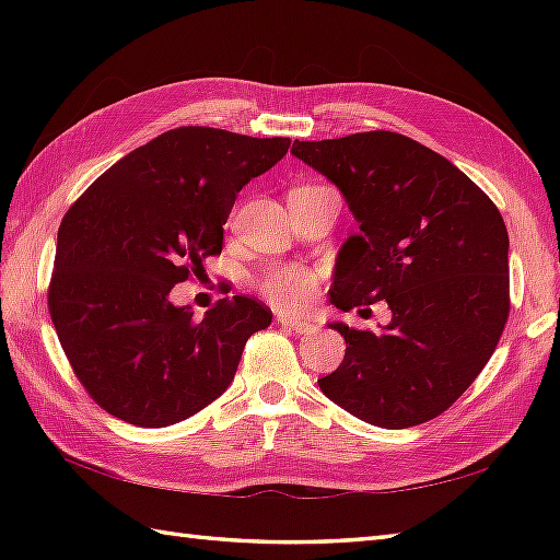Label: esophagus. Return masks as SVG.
Listing matches in <instances>:
<instances>
[{
	"label": "esophagus",
	"mask_w": 560,
	"mask_h": 560,
	"mask_svg": "<svg viewBox=\"0 0 560 560\" xmlns=\"http://www.w3.org/2000/svg\"><path fill=\"white\" fill-rule=\"evenodd\" d=\"M277 319H279L281 327L299 331V335H311V331H315V327L311 323H303V319H299V317H291V315L281 313V315H277Z\"/></svg>",
	"instance_id": "34e87169"
}]
</instances>
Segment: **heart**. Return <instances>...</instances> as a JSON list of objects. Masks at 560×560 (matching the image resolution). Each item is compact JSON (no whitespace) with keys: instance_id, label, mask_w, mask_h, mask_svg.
Here are the masks:
<instances>
[{"instance_id":"b5f03b06","label":"heart","mask_w":560,"mask_h":560,"mask_svg":"<svg viewBox=\"0 0 560 560\" xmlns=\"http://www.w3.org/2000/svg\"><path fill=\"white\" fill-rule=\"evenodd\" d=\"M317 271L287 265L269 269L265 277L259 279V291L269 303L283 307V311H301V307L311 303L317 291Z\"/></svg>"}]
</instances>
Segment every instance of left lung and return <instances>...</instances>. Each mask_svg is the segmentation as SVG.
Here are the masks:
<instances>
[{
  "mask_svg": "<svg viewBox=\"0 0 560 560\" xmlns=\"http://www.w3.org/2000/svg\"><path fill=\"white\" fill-rule=\"evenodd\" d=\"M291 153L339 187L359 221L341 245L329 303L349 313L387 301L375 335L349 343L319 389L380 428H409L455 404L489 363L510 313L508 229L457 165L404 135L293 141Z\"/></svg>",
  "mask_w": 560,
  "mask_h": 560,
  "instance_id": "obj_1",
  "label": "left lung"
}]
</instances>
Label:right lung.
<instances>
[{"mask_svg": "<svg viewBox=\"0 0 560 560\" xmlns=\"http://www.w3.org/2000/svg\"><path fill=\"white\" fill-rule=\"evenodd\" d=\"M289 147L287 137L177 127L127 153L69 207L47 307L79 383L105 411L163 428L229 389L271 311L233 295L197 319L171 291L221 255L237 192Z\"/></svg>", "mask_w": 560, "mask_h": 560, "instance_id": "right-lung-1", "label": "right lung"}]
</instances>
